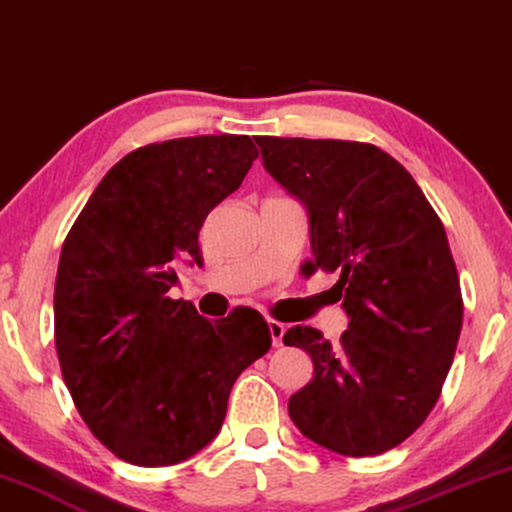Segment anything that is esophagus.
<instances>
[{
    "mask_svg": "<svg viewBox=\"0 0 512 512\" xmlns=\"http://www.w3.org/2000/svg\"><path fill=\"white\" fill-rule=\"evenodd\" d=\"M268 328H270V335H272V345L282 347L286 326L282 324V321H277V319H268Z\"/></svg>",
    "mask_w": 512,
    "mask_h": 512,
    "instance_id": "esophagus-1",
    "label": "esophagus"
}]
</instances>
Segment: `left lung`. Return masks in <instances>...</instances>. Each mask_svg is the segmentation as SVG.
Returning a JSON list of instances; mask_svg holds the SVG:
<instances>
[{"instance_id":"8db88e82","label":"left lung","mask_w":512,"mask_h":512,"mask_svg":"<svg viewBox=\"0 0 512 512\" xmlns=\"http://www.w3.org/2000/svg\"><path fill=\"white\" fill-rule=\"evenodd\" d=\"M263 165L310 212L303 275L338 272L349 314L338 345L293 326L284 345L314 377L289 398L300 433L345 457H375L410 438L436 405L464 319L443 221L412 174L366 142L258 137Z\"/></svg>"}]
</instances>
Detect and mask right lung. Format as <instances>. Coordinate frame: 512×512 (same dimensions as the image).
Instances as JSON below:
<instances>
[{"mask_svg":"<svg viewBox=\"0 0 512 512\" xmlns=\"http://www.w3.org/2000/svg\"><path fill=\"white\" fill-rule=\"evenodd\" d=\"M256 158L249 135L139 146L104 174L62 244V377L93 436L128 464H179L212 443L235 380L272 345L251 307L209 321L167 296L177 265L202 261L207 214Z\"/></svg>","mask_w":512,"mask_h":512,"instance_id":"obj_1","label":"right lung"}]
</instances>
